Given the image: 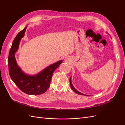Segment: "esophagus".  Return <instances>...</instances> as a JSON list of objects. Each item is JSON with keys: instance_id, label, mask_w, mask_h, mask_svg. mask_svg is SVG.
<instances>
[{"instance_id": "34e87169", "label": "esophagus", "mask_w": 125, "mask_h": 125, "mask_svg": "<svg viewBox=\"0 0 125 125\" xmlns=\"http://www.w3.org/2000/svg\"><path fill=\"white\" fill-rule=\"evenodd\" d=\"M65 60H67V59H65Z\"/></svg>"}]
</instances>
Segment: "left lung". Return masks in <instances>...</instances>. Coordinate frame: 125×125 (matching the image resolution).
<instances>
[{
	"label": "left lung",
	"instance_id": "8db88e82",
	"mask_svg": "<svg viewBox=\"0 0 125 125\" xmlns=\"http://www.w3.org/2000/svg\"><path fill=\"white\" fill-rule=\"evenodd\" d=\"M69 81H70V87H71V88L72 90H73V91H74V92H75V93H76L78 94H79V95H85V96H88V95H85V94L81 93V92L78 91L74 88V86H73V84H72V82H71V77L70 78Z\"/></svg>",
	"mask_w": 125,
	"mask_h": 125
}]
</instances>
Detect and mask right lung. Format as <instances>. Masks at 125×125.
I'll return each instance as SVG.
<instances>
[{"label": "right lung", "instance_id": "obj_1", "mask_svg": "<svg viewBox=\"0 0 125 125\" xmlns=\"http://www.w3.org/2000/svg\"><path fill=\"white\" fill-rule=\"evenodd\" d=\"M25 28L18 33L13 41L8 56L9 73L11 79L22 92L29 95H39L46 91L50 86L52 73L62 60H59L45 68L34 75L26 74L17 65L15 54L18 51L22 37L24 35Z\"/></svg>", "mask_w": 125, "mask_h": 125}]
</instances>
